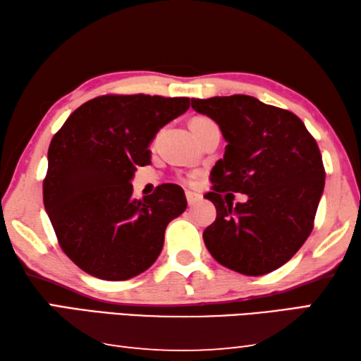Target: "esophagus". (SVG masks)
I'll return each mask as SVG.
<instances>
[{"label":"esophagus","instance_id":"34e87169","mask_svg":"<svg viewBox=\"0 0 361 361\" xmlns=\"http://www.w3.org/2000/svg\"><path fill=\"white\" fill-rule=\"evenodd\" d=\"M200 199H202V195L197 194V192H192V191H188L186 192V200H188V205L189 207L195 205V203H197Z\"/></svg>","mask_w":361,"mask_h":361}]
</instances>
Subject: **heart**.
Listing matches in <instances>:
<instances>
[{
  "mask_svg": "<svg viewBox=\"0 0 361 361\" xmlns=\"http://www.w3.org/2000/svg\"><path fill=\"white\" fill-rule=\"evenodd\" d=\"M212 123H213V121L208 120V118L197 116V118H192V121H191V124H189V126H191V129L197 130V129H200V128H203V126H207V124H212Z\"/></svg>",
  "mask_w": 361,
  "mask_h": 361,
  "instance_id": "heart-1",
  "label": "heart"
}]
</instances>
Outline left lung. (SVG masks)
<instances>
[{"label":"left lung","mask_w":361,"mask_h":361,"mask_svg":"<svg viewBox=\"0 0 361 361\" xmlns=\"http://www.w3.org/2000/svg\"><path fill=\"white\" fill-rule=\"evenodd\" d=\"M218 126L227 145L212 169L216 221L203 232L205 246L231 270L262 276L289 262L312 231L325 170L314 137L289 110L252 96L191 99ZM231 192L248 195L233 203Z\"/></svg>","instance_id":"1"}]
</instances>
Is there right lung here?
I'll return each mask as SVG.
<instances>
[{
  "mask_svg": "<svg viewBox=\"0 0 361 361\" xmlns=\"http://www.w3.org/2000/svg\"><path fill=\"white\" fill-rule=\"evenodd\" d=\"M189 97L107 94L94 97L54 135L44 180V207L64 254L91 276L126 281L159 257L169 222L188 207L185 191L166 183L133 199L137 166Z\"/></svg>",
  "mask_w": 361,
  "mask_h": 361,
  "instance_id": "right-lung-1",
  "label": "right lung"
}]
</instances>
